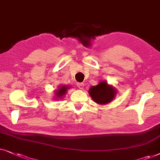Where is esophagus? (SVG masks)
Wrapping results in <instances>:
<instances>
[{
	"label": "esophagus",
	"instance_id": "esophagus-1",
	"mask_svg": "<svg viewBox=\"0 0 160 160\" xmlns=\"http://www.w3.org/2000/svg\"><path fill=\"white\" fill-rule=\"evenodd\" d=\"M84 86V83H82V82H81V83H78V87L80 89H83Z\"/></svg>",
	"mask_w": 160,
	"mask_h": 160
}]
</instances>
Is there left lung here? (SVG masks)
I'll return each instance as SVG.
<instances>
[{
	"mask_svg": "<svg viewBox=\"0 0 160 160\" xmlns=\"http://www.w3.org/2000/svg\"><path fill=\"white\" fill-rule=\"evenodd\" d=\"M88 93L93 101L98 105H107L115 99L117 90L112 85H109L107 81L102 80L97 86H91Z\"/></svg>",
	"mask_w": 160,
	"mask_h": 160,
	"instance_id": "1",
	"label": "left lung"
}]
</instances>
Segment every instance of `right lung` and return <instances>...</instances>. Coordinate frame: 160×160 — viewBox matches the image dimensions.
<instances>
[{"mask_svg":"<svg viewBox=\"0 0 160 160\" xmlns=\"http://www.w3.org/2000/svg\"><path fill=\"white\" fill-rule=\"evenodd\" d=\"M70 88V86H66V85H62V86H59L58 90H55V100H58L62 98L66 95L67 93L68 89Z\"/></svg>","mask_w":160,"mask_h":160,"instance_id":"right-lung-1","label":"right lung"}]
</instances>
